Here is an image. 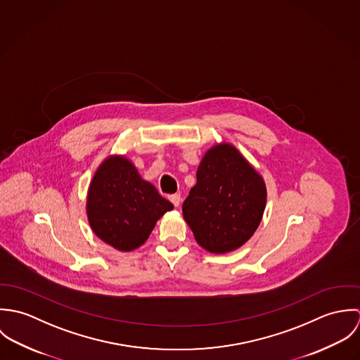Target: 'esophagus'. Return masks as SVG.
Here are the masks:
<instances>
[{
    "label": "esophagus",
    "instance_id": "obj_1",
    "mask_svg": "<svg viewBox=\"0 0 360 360\" xmlns=\"http://www.w3.org/2000/svg\"><path fill=\"white\" fill-rule=\"evenodd\" d=\"M169 200H170V202H172L174 206H179L180 205V202H181V197H180V194H173V195H170V197H169Z\"/></svg>",
    "mask_w": 360,
    "mask_h": 360
}]
</instances>
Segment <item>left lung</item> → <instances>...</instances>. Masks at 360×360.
<instances>
[{"instance_id":"left-lung-1","label":"left lung","mask_w":360,"mask_h":360,"mask_svg":"<svg viewBox=\"0 0 360 360\" xmlns=\"http://www.w3.org/2000/svg\"><path fill=\"white\" fill-rule=\"evenodd\" d=\"M264 181L233 146H216L197 170V184L183 202V216L197 243L212 254L245 244L262 220Z\"/></svg>"}]
</instances>
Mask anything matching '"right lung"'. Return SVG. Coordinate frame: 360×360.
Here are the masks:
<instances>
[{"label":"right lung","mask_w":360,"mask_h":360,"mask_svg":"<svg viewBox=\"0 0 360 360\" xmlns=\"http://www.w3.org/2000/svg\"><path fill=\"white\" fill-rule=\"evenodd\" d=\"M172 209L173 205L123 156L108 158L89 188L87 216L93 231L123 252L143 245L156 220Z\"/></svg>","instance_id":"right-lung-1"}]
</instances>
